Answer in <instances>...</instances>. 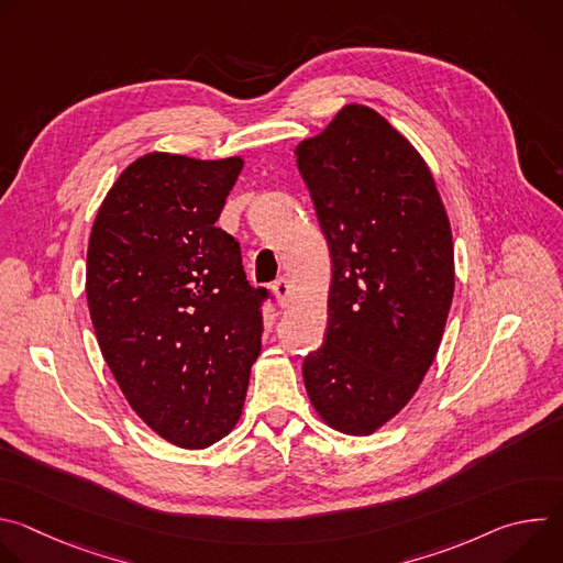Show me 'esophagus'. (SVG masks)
Segmentation results:
<instances>
[{
  "mask_svg": "<svg viewBox=\"0 0 563 563\" xmlns=\"http://www.w3.org/2000/svg\"><path fill=\"white\" fill-rule=\"evenodd\" d=\"M272 289H274V294H276V298H278V305H280V307H287L289 300H291V285H289V280H287V278H278V280L272 285Z\"/></svg>",
  "mask_w": 563,
  "mask_h": 563,
  "instance_id": "34e87169",
  "label": "esophagus"
}]
</instances>
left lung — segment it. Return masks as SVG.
<instances>
[{
	"mask_svg": "<svg viewBox=\"0 0 563 563\" xmlns=\"http://www.w3.org/2000/svg\"><path fill=\"white\" fill-rule=\"evenodd\" d=\"M332 254L325 343L302 361L313 410L372 434L430 369L454 294L450 222L419 151L383 115L343 107L296 146Z\"/></svg>",
	"mask_w": 563,
	"mask_h": 563,
	"instance_id": "left-lung-1",
	"label": "left lung"
}]
</instances>
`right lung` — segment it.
<instances>
[{
    "instance_id": "obj_1",
    "label": "right lung",
    "mask_w": 563,
    "mask_h": 563,
    "mask_svg": "<svg viewBox=\"0 0 563 563\" xmlns=\"http://www.w3.org/2000/svg\"><path fill=\"white\" fill-rule=\"evenodd\" d=\"M243 159L146 153L107 194L89 238L87 300L135 415L200 450L240 419L261 354L265 287L216 227Z\"/></svg>"
}]
</instances>
